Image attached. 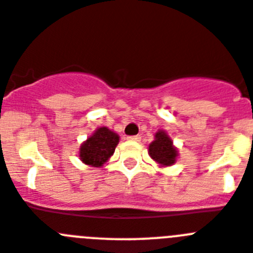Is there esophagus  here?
<instances>
[{"mask_svg": "<svg viewBox=\"0 0 253 253\" xmlns=\"http://www.w3.org/2000/svg\"><path fill=\"white\" fill-rule=\"evenodd\" d=\"M128 139L131 140V142H139L140 135H130V137H128Z\"/></svg>", "mask_w": 253, "mask_h": 253, "instance_id": "esophagus-1", "label": "esophagus"}]
</instances>
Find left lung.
Instances as JSON below:
<instances>
[{
  "mask_svg": "<svg viewBox=\"0 0 253 253\" xmlns=\"http://www.w3.org/2000/svg\"><path fill=\"white\" fill-rule=\"evenodd\" d=\"M148 153L160 166H171L176 162L178 156L177 149L173 147V142L165 130H158L154 135V140L149 144Z\"/></svg>",
  "mask_w": 253,
  "mask_h": 253,
  "instance_id": "obj_1",
  "label": "left lung"
}]
</instances>
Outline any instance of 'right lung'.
<instances>
[{"mask_svg": "<svg viewBox=\"0 0 253 253\" xmlns=\"http://www.w3.org/2000/svg\"><path fill=\"white\" fill-rule=\"evenodd\" d=\"M119 143V135L106 126L96 129L80 148V158L84 163L92 167L104 166L115 152Z\"/></svg>", "mask_w": 253, "mask_h": 253, "instance_id": "add662e5", "label": "right lung"}]
</instances>
